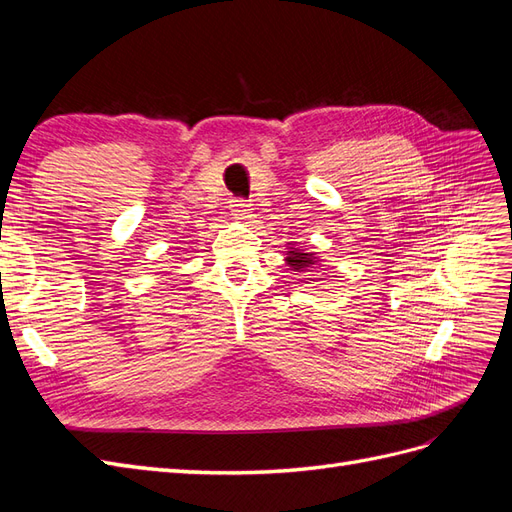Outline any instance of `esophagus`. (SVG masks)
Listing matches in <instances>:
<instances>
[{
	"label": "esophagus",
	"mask_w": 512,
	"mask_h": 512,
	"mask_svg": "<svg viewBox=\"0 0 512 512\" xmlns=\"http://www.w3.org/2000/svg\"><path fill=\"white\" fill-rule=\"evenodd\" d=\"M232 215H235L237 220H247L252 218V203H247V200H232Z\"/></svg>",
	"instance_id": "34e87169"
}]
</instances>
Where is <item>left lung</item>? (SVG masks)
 <instances>
[{"mask_svg": "<svg viewBox=\"0 0 512 512\" xmlns=\"http://www.w3.org/2000/svg\"><path fill=\"white\" fill-rule=\"evenodd\" d=\"M286 262H288V267L294 271H307V267L316 265L318 258L312 252H303V250H299V247H290Z\"/></svg>", "mask_w": 512, "mask_h": 512, "instance_id": "obj_1", "label": "left lung"}]
</instances>
